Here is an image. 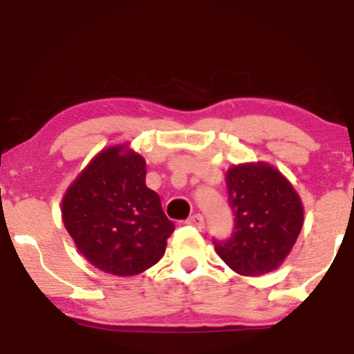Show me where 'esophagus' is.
Returning <instances> with one entry per match:
<instances>
[{
    "label": "esophagus",
    "instance_id": "obj_1",
    "mask_svg": "<svg viewBox=\"0 0 354 354\" xmlns=\"http://www.w3.org/2000/svg\"><path fill=\"white\" fill-rule=\"evenodd\" d=\"M186 225H191V226H196V228H203L205 226V218H203V214H193V216H189L186 219Z\"/></svg>",
    "mask_w": 354,
    "mask_h": 354
}]
</instances>
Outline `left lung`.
I'll return each mask as SVG.
<instances>
[{"label": "left lung", "mask_w": 354, "mask_h": 354, "mask_svg": "<svg viewBox=\"0 0 354 354\" xmlns=\"http://www.w3.org/2000/svg\"><path fill=\"white\" fill-rule=\"evenodd\" d=\"M233 233L213 239L219 258L243 276L274 271L303 228V205L291 183L268 163H245L226 173Z\"/></svg>", "instance_id": "1"}]
</instances>
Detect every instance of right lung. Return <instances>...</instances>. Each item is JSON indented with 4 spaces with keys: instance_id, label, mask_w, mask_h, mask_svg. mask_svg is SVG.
Returning <instances> with one entry per match:
<instances>
[{
    "instance_id": "right-lung-1",
    "label": "right lung",
    "mask_w": 354,
    "mask_h": 354,
    "mask_svg": "<svg viewBox=\"0 0 354 354\" xmlns=\"http://www.w3.org/2000/svg\"><path fill=\"white\" fill-rule=\"evenodd\" d=\"M145 180V158L120 145L96 154L64 193V228L104 273L140 274L165 254L174 225Z\"/></svg>"
}]
</instances>
